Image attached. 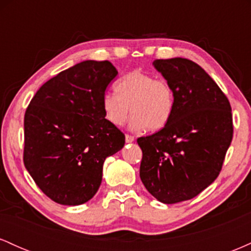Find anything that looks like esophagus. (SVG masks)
I'll return each mask as SVG.
<instances>
[{"instance_id": "34e87169", "label": "esophagus", "mask_w": 251, "mask_h": 251, "mask_svg": "<svg viewBox=\"0 0 251 251\" xmlns=\"http://www.w3.org/2000/svg\"><path fill=\"white\" fill-rule=\"evenodd\" d=\"M125 140H126V143H132V142H134V137H133V135L126 134L125 135Z\"/></svg>"}]
</instances>
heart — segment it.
Masks as SVG:
<instances>
[{"instance_id": "heart-1", "label": "heart", "mask_w": 251, "mask_h": 251, "mask_svg": "<svg viewBox=\"0 0 251 251\" xmlns=\"http://www.w3.org/2000/svg\"><path fill=\"white\" fill-rule=\"evenodd\" d=\"M116 93L101 99L103 117L111 125L123 126L129 116L133 131H159L168 125L175 112L176 98L172 86L142 71H132L114 83Z\"/></svg>"}]
</instances>
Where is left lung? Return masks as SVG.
Instances as JSON below:
<instances>
[{"mask_svg":"<svg viewBox=\"0 0 251 251\" xmlns=\"http://www.w3.org/2000/svg\"><path fill=\"white\" fill-rule=\"evenodd\" d=\"M153 66L174 88L176 106L165 127L138 138L139 175L154 198L175 204L200 195L220 175L234 133L231 106L191 60L160 59Z\"/></svg>","mask_w":251,"mask_h":251,"instance_id":"left-lung-1","label":"left lung"}]
</instances>
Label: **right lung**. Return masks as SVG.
Wrapping results in <instances>:
<instances>
[{
  "label": "right lung",
  "instance_id": "1",
  "mask_svg": "<svg viewBox=\"0 0 251 251\" xmlns=\"http://www.w3.org/2000/svg\"><path fill=\"white\" fill-rule=\"evenodd\" d=\"M118 71L86 60L43 83L25 114L24 163L51 201L80 205L97 194L102 165L125 145L103 117L101 99Z\"/></svg>",
  "mask_w": 251,
  "mask_h": 251
}]
</instances>
